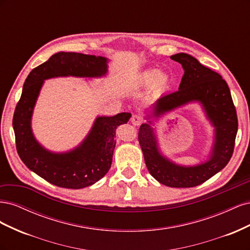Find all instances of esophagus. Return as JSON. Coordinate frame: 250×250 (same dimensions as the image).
Segmentation results:
<instances>
[{
	"instance_id": "esophagus-1",
	"label": "esophagus",
	"mask_w": 250,
	"mask_h": 250,
	"mask_svg": "<svg viewBox=\"0 0 250 250\" xmlns=\"http://www.w3.org/2000/svg\"><path fill=\"white\" fill-rule=\"evenodd\" d=\"M143 122V117L141 115H133L132 118H131V123L134 125V126H138V125H141Z\"/></svg>"
}]
</instances>
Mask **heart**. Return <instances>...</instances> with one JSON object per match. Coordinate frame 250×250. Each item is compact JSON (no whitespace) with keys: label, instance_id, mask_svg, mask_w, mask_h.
Instances as JSON below:
<instances>
[{"label":"heart","instance_id":"obj_1","mask_svg":"<svg viewBox=\"0 0 250 250\" xmlns=\"http://www.w3.org/2000/svg\"><path fill=\"white\" fill-rule=\"evenodd\" d=\"M170 78L168 75L160 74L156 70L146 71L140 75L139 83L143 86L152 85L157 93H162L168 87Z\"/></svg>","mask_w":250,"mask_h":250}]
</instances>
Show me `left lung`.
<instances>
[{
	"mask_svg": "<svg viewBox=\"0 0 250 250\" xmlns=\"http://www.w3.org/2000/svg\"><path fill=\"white\" fill-rule=\"evenodd\" d=\"M171 59L183 65L185 74L177 92L165 95L155 102L152 117H160L188 102H200L215 126L211 155L208 162L195 167L173 164L158 152L155 135L149 124L141 125L139 142L147 169L157 181L172 188H192L214 176L229 162L238 131L237 111L229 87L220 74L186 53L172 55Z\"/></svg>",
	"mask_w": 250,
	"mask_h": 250,
	"instance_id": "8db88e82",
	"label": "left lung"
}]
</instances>
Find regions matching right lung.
I'll return each instance as SVG.
<instances>
[{"label": "right lung", "instance_id": "obj_1", "mask_svg": "<svg viewBox=\"0 0 250 250\" xmlns=\"http://www.w3.org/2000/svg\"><path fill=\"white\" fill-rule=\"evenodd\" d=\"M106 72V58L59 52L28 75L12 120L16 145L22 163L48 183L60 188H82L101 179L111 166L117 127L127 123L131 113L97 118L79 147L66 153H52L35 141L31 130L32 111L43 80L59 76L100 77Z\"/></svg>", "mask_w": 250, "mask_h": 250}]
</instances>
